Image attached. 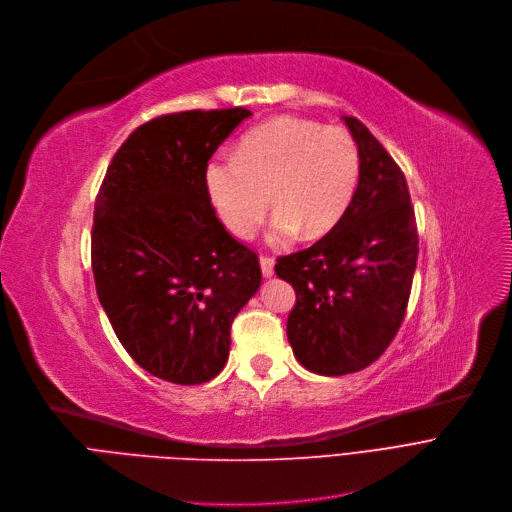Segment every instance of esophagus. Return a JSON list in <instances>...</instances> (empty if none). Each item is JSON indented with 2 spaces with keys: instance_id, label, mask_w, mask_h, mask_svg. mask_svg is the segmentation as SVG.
I'll list each match as a JSON object with an SVG mask.
<instances>
[{
  "instance_id": "obj_1",
  "label": "esophagus",
  "mask_w": 512,
  "mask_h": 512,
  "mask_svg": "<svg viewBox=\"0 0 512 512\" xmlns=\"http://www.w3.org/2000/svg\"><path fill=\"white\" fill-rule=\"evenodd\" d=\"M260 269L264 277H273L275 275V260L271 256H260Z\"/></svg>"
}]
</instances>
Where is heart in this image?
Listing matches in <instances>:
<instances>
[{"instance_id": "obj_1", "label": "heart", "mask_w": 512, "mask_h": 512, "mask_svg": "<svg viewBox=\"0 0 512 512\" xmlns=\"http://www.w3.org/2000/svg\"><path fill=\"white\" fill-rule=\"evenodd\" d=\"M358 179V152L342 127H321L304 118H275L241 139L237 154L206 162L204 191L221 225L250 237L277 208L271 239L287 241L329 231L346 212Z\"/></svg>"}]
</instances>
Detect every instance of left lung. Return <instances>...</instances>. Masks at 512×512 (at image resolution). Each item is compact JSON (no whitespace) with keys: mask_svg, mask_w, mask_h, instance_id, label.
<instances>
[{"mask_svg":"<svg viewBox=\"0 0 512 512\" xmlns=\"http://www.w3.org/2000/svg\"><path fill=\"white\" fill-rule=\"evenodd\" d=\"M344 123L358 145L354 196L323 239L275 264L296 289L289 344L302 367L325 377L362 371L392 344L419 256L404 173L358 118Z\"/></svg>","mask_w":512,"mask_h":512,"instance_id":"1","label":"left lung"}]
</instances>
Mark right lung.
I'll return each instance as SVG.
<instances>
[{
  "instance_id": "1",
  "label": "right lung",
  "mask_w": 512,
  "mask_h": 512,
  "mask_svg": "<svg viewBox=\"0 0 512 512\" xmlns=\"http://www.w3.org/2000/svg\"><path fill=\"white\" fill-rule=\"evenodd\" d=\"M246 108L187 110L135 129L95 198L97 298L129 356L150 375L206 383L223 371L231 323L256 294V252L208 204L204 168Z\"/></svg>"
}]
</instances>
